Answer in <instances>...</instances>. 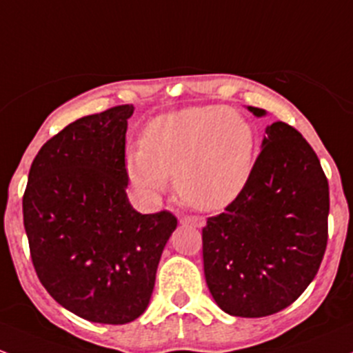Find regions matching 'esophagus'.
<instances>
[{"label":"esophagus","mask_w":353,"mask_h":353,"mask_svg":"<svg viewBox=\"0 0 353 353\" xmlns=\"http://www.w3.org/2000/svg\"><path fill=\"white\" fill-rule=\"evenodd\" d=\"M179 223L181 225L196 226V228H201V226H205V218H201V216H183V218H179Z\"/></svg>","instance_id":"34e87169"}]
</instances>
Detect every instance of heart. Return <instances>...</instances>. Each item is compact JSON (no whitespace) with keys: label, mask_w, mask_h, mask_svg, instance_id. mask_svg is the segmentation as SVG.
<instances>
[{"label":"heart","mask_w":353,"mask_h":353,"mask_svg":"<svg viewBox=\"0 0 353 353\" xmlns=\"http://www.w3.org/2000/svg\"><path fill=\"white\" fill-rule=\"evenodd\" d=\"M142 148L127 154V176L148 203L172 176L177 196L198 210H220L247 186L255 162V130L220 105L159 114L145 125Z\"/></svg>","instance_id":"heart-1"}]
</instances>
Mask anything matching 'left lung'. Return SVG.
<instances>
[{
	"mask_svg": "<svg viewBox=\"0 0 353 353\" xmlns=\"http://www.w3.org/2000/svg\"><path fill=\"white\" fill-rule=\"evenodd\" d=\"M328 211V181L313 148L284 121L269 125L247 186L203 228L205 277L218 306L261 318L294 303L323 261Z\"/></svg>",
	"mask_w": 353,
	"mask_h": 353,
	"instance_id": "left-lung-1",
	"label": "left lung"
}]
</instances>
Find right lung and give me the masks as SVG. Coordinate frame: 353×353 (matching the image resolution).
I'll return each mask as SVG.
<instances>
[{
    "label": "right lung",
    "instance_id": "right-lung-1",
    "mask_svg": "<svg viewBox=\"0 0 353 353\" xmlns=\"http://www.w3.org/2000/svg\"><path fill=\"white\" fill-rule=\"evenodd\" d=\"M133 105L72 121L33 159L23 225L40 283L70 313L125 325L147 310L177 220L130 205L125 142Z\"/></svg>",
    "mask_w": 353,
    "mask_h": 353
}]
</instances>
